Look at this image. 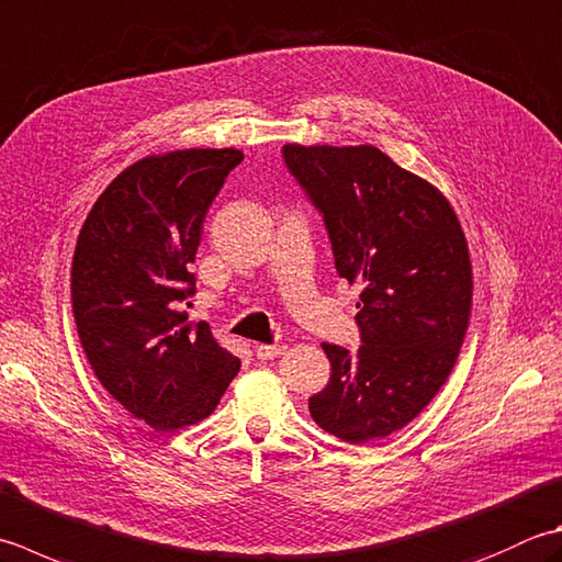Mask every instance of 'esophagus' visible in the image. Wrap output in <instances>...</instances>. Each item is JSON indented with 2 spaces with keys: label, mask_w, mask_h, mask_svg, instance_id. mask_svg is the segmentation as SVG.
I'll return each instance as SVG.
<instances>
[{
  "label": "esophagus",
  "mask_w": 562,
  "mask_h": 562,
  "mask_svg": "<svg viewBox=\"0 0 562 562\" xmlns=\"http://www.w3.org/2000/svg\"><path fill=\"white\" fill-rule=\"evenodd\" d=\"M284 350H288V346H268V344H256V358L260 362L266 360H272V358H280Z\"/></svg>",
  "instance_id": "obj_1"
}]
</instances>
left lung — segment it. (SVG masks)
Returning a JSON list of instances; mask_svg holds the SVG:
<instances>
[{"label":"left lung","mask_w":562,"mask_h":562,"mask_svg":"<svg viewBox=\"0 0 562 562\" xmlns=\"http://www.w3.org/2000/svg\"><path fill=\"white\" fill-rule=\"evenodd\" d=\"M324 214L336 270L360 284L356 353L324 344L331 380L312 419L346 443L400 431L443 387L472 312V262L458 214L436 184L362 146L282 148Z\"/></svg>","instance_id":"1"}]
</instances>
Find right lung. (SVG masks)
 <instances>
[{
  "instance_id": "obj_1",
  "label": "right lung",
  "mask_w": 562,
  "mask_h": 562,
  "mask_svg": "<svg viewBox=\"0 0 562 562\" xmlns=\"http://www.w3.org/2000/svg\"><path fill=\"white\" fill-rule=\"evenodd\" d=\"M244 160L238 148L146 156L97 196L70 268L77 336L97 380L136 419L162 434L206 419L240 360L187 322L209 204Z\"/></svg>"
}]
</instances>
